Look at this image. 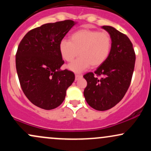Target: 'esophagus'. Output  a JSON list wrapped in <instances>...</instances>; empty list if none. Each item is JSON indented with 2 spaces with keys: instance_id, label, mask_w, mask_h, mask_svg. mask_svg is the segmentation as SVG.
Listing matches in <instances>:
<instances>
[{
  "instance_id": "1",
  "label": "esophagus",
  "mask_w": 151,
  "mask_h": 151,
  "mask_svg": "<svg viewBox=\"0 0 151 151\" xmlns=\"http://www.w3.org/2000/svg\"><path fill=\"white\" fill-rule=\"evenodd\" d=\"M82 77V74H75V79L76 80H78L79 79H80V78Z\"/></svg>"
}]
</instances>
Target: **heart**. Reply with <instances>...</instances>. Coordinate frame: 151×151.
<instances>
[{"instance_id":"obj_1","label":"heart","mask_w":151,"mask_h":151,"mask_svg":"<svg viewBox=\"0 0 151 151\" xmlns=\"http://www.w3.org/2000/svg\"><path fill=\"white\" fill-rule=\"evenodd\" d=\"M112 47V40L106 32L89 28H81L71 34L70 40H62L59 50L62 59L71 62L78 56L79 59L69 65L73 72H79L91 65L96 68L106 61Z\"/></svg>"}]
</instances>
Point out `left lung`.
<instances>
[{"instance_id": "8db88e82", "label": "left lung", "mask_w": 151, "mask_h": 151, "mask_svg": "<svg viewBox=\"0 0 151 151\" xmlns=\"http://www.w3.org/2000/svg\"><path fill=\"white\" fill-rule=\"evenodd\" d=\"M110 34L112 47L103 65L83 77L87 85L84 96L87 104L98 111L111 109L125 96L134 70L136 54L133 44L125 34L111 26H103Z\"/></svg>"}]
</instances>
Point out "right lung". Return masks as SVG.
<instances>
[{
    "label": "right lung",
    "instance_id": "obj_1",
    "mask_svg": "<svg viewBox=\"0 0 151 151\" xmlns=\"http://www.w3.org/2000/svg\"><path fill=\"white\" fill-rule=\"evenodd\" d=\"M74 24L70 20L44 24L29 31L19 44L15 65L20 86L26 97L40 108L59 106L75 79L71 71L60 70L65 61L59 50Z\"/></svg>",
    "mask_w": 151,
    "mask_h": 151
}]
</instances>
